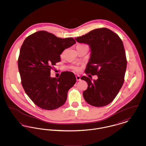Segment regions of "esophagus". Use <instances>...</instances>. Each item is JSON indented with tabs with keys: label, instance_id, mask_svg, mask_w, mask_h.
I'll use <instances>...</instances> for the list:
<instances>
[{
	"label": "esophagus",
	"instance_id": "obj_1",
	"mask_svg": "<svg viewBox=\"0 0 146 146\" xmlns=\"http://www.w3.org/2000/svg\"><path fill=\"white\" fill-rule=\"evenodd\" d=\"M76 79L77 81H80V80H81V79H80V76L79 75H77V76H76Z\"/></svg>",
	"mask_w": 146,
	"mask_h": 146
}]
</instances>
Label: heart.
<instances>
[{"mask_svg": "<svg viewBox=\"0 0 146 146\" xmlns=\"http://www.w3.org/2000/svg\"><path fill=\"white\" fill-rule=\"evenodd\" d=\"M82 46V45H83V44H79V45H78V46ZM74 69L75 70V71H78L79 70V68L78 67H74Z\"/></svg>", "mask_w": 146, "mask_h": 146, "instance_id": "obj_1", "label": "heart"}]
</instances>
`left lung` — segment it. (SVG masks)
Instances as JSON below:
<instances>
[{
  "instance_id": "8db88e82",
  "label": "left lung",
  "mask_w": 146,
  "mask_h": 146,
  "mask_svg": "<svg viewBox=\"0 0 146 146\" xmlns=\"http://www.w3.org/2000/svg\"><path fill=\"white\" fill-rule=\"evenodd\" d=\"M75 39L90 47L85 74L98 76L93 81L85 76L81 78L88 83L83 93L84 100L95 107L110 104L124 82L127 61L123 42L117 34L105 27L94 29Z\"/></svg>"
}]
</instances>
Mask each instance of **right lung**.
<instances>
[{"mask_svg": "<svg viewBox=\"0 0 146 146\" xmlns=\"http://www.w3.org/2000/svg\"><path fill=\"white\" fill-rule=\"evenodd\" d=\"M75 43L72 38H58L45 31L29 35L23 42L18 59L21 84L29 97L42 109L62 106L68 90L76 83L70 71L62 72L58 78L50 77V70L61 61L63 51Z\"/></svg>", "mask_w": 146, "mask_h": 146, "instance_id": "obj_1", "label": "right lung"}]
</instances>
